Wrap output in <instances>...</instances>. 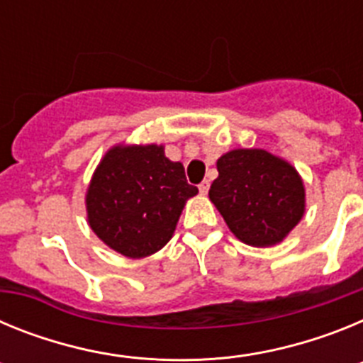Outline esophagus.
Listing matches in <instances>:
<instances>
[{"label": "esophagus", "mask_w": 363, "mask_h": 363, "mask_svg": "<svg viewBox=\"0 0 363 363\" xmlns=\"http://www.w3.org/2000/svg\"><path fill=\"white\" fill-rule=\"evenodd\" d=\"M209 179H203V182H201L200 185H198V189H200V192L201 194H207V192H209Z\"/></svg>", "instance_id": "1"}]
</instances>
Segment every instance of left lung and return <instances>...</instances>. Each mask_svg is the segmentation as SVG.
I'll return each instance as SVG.
<instances>
[{"instance_id": "8db88e82", "label": "left lung", "mask_w": 363, "mask_h": 363, "mask_svg": "<svg viewBox=\"0 0 363 363\" xmlns=\"http://www.w3.org/2000/svg\"><path fill=\"white\" fill-rule=\"evenodd\" d=\"M209 198L240 242L271 247L306 213V189L285 160L264 149H234L216 162Z\"/></svg>"}]
</instances>
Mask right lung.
<instances>
[{
  "mask_svg": "<svg viewBox=\"0 0 363 363\" xmlns=\"http://www.w3.org/2000/svg\"><path fill=\"white\" fill-rule=\"evenodd\" d=\"M196 194L184 165L167 158L163 145H116L92 174L86 218L105 245L145 258L172 238L185 201Z\"/></svg>",
  "mask_w": 363,
  "mask_h": 363,
  "instance_id": "obj_1",
  "label": "right lung"
}]
</instances>
